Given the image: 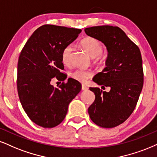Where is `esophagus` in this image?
Here are the masks:
<instances>
[{
	"instance_id": "esophagus-1",
	"label": "esophagus",
	"mask_w": 157,
	"mask_h": 157,
	"mask_svg": "<svg viewBox=\"0 0 157 157\" xmlns=\"http://www.w3.org/2000/svg\"><path fill=\"white\" fill-rule=\"evenodd\" d=\"M88 87L87 86H86V85H84V84H82V90H83V91H86V90H88Z\"/></svg>"
}]
</instances>
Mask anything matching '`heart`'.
Segmentation results:
<instances>
[{
	"mask_svg": "<svg viewBox=\"0 0 157 157\" xmlns=\"http://www.w3.org/2000/svg\"><path fill=\"white\" fill-rule=\"evenodd\" d=\"M80 45L91 57L95 58L96 59H102V45L99 40L95 38L88 36L81 40ZM71 52H72V47L70 45L65 46L62 51L61 59L65 65H69L71 64ZM70 75L74 80L84 83L93 75V73L90 71L76 69L71 73Z\"/></svg>",
	"mask_w": 157,
	"mask_h": 157,
	"instance_id": "b5f03b06",
	"label": "heart"
}]
</instances>
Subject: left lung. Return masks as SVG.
Segmentation results:
<instances>
[{"mask_svg": "<svg viewBox=\"0 0 157 157\" xmlns=\"http://www.w3.org/2000/svg\"><path fill=\"white\" fill-rule=\"evenodd\" d=\"M84 31L107 48L106 67L94 75L93 81L102 85V88H111L108 92L98 87L90 88L95 94V100L89 107L88 113L97 125L112 128L124 122L138 102L144 86L140 51L119 27H91Z\"/></svg>", "mask_w": 157, "mask_h": 157, "instance_id": "obj_1", "label": "left lung"}]
</instances>
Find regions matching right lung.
Masks as SVG:
<instances>
[{"label":"right lung","instance_id":"obj_1","mask_svg":"<svg viewBox=\"0 0 157 157\" xmlns=\"http://www.w3.org/2000/svg\"><path fill=\"white\" fill-rule=\"evenodd\" d=\"M80 29L44 25L35 30L26 42L17 65V91L28 117L44 128L59 124L65 119L70 102L79 93L82 85L69 78L59 87L51 84L55 78L63 82L62 51L76 39Z\"/></svg>","mask_w":157,"mask_h":157}]
</instances>
